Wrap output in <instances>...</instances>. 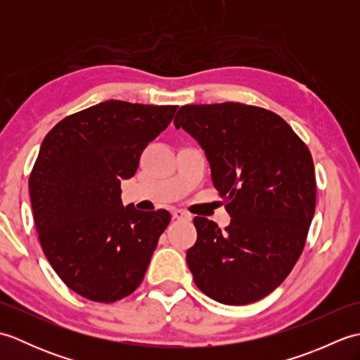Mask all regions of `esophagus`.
Listing matches in <instances>:
<instances>
[{
  "label": "esophagus",
  "instance_id": "esophagus-1",
  "mask_svg": "<svg viewBox=\"0 0 360 360\" xmlns=\"http://www.w3.org/2000/svg\"><path fill=\"white\" fill-rule=\"evenodd\" d=\"M172 215H173V219H186V221L192 219V217H190L187 212L179 210V209H174V210L172 212Z\"/></svg>",
  "mask_w": 360,
  "mask_h": 360
}]
</instances>
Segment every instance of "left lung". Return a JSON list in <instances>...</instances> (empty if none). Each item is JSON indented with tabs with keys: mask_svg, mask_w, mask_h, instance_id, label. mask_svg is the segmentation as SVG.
Here are the masks:
<instances>
[{
	"mask_svg": "<svg viewBox=\"0 0 360 360\" xmlns=\"http://www.w3.org/2000/svg\"><path fill=\"white\" fill-rule=\"evenodd\" d=\"M174 127L193 137L226 200L224 231L196 217L187 250L196 286L224 304H248L278 288L300 257L316 210L311 153L272 111L224 102L181 106Z\"/></svg>",
	"mask_w": 360,
	"mask_h": 360,
	"instance_id": "1",
	"label": "left lung"
}]
</instances>
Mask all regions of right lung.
Segmentation results:
<instances>
[{"instance_id": "1", "label": "right lung", "mask_w": 360, "mask_h": 360, "mask_svg": "<svg viewBox=\"0 0 360 360\" xmlns=\"http://www.w3.org/2000/svg\"><path fill=\"white\" fill-rule=\"evenodd\" d=\"M176 110L106 101L60 120L43 139L29 178L38 238L52 269L88 300L134 292L170 223L167 210L124 207L120 181L134 176Z\"/></svg>"}]
</instances>
